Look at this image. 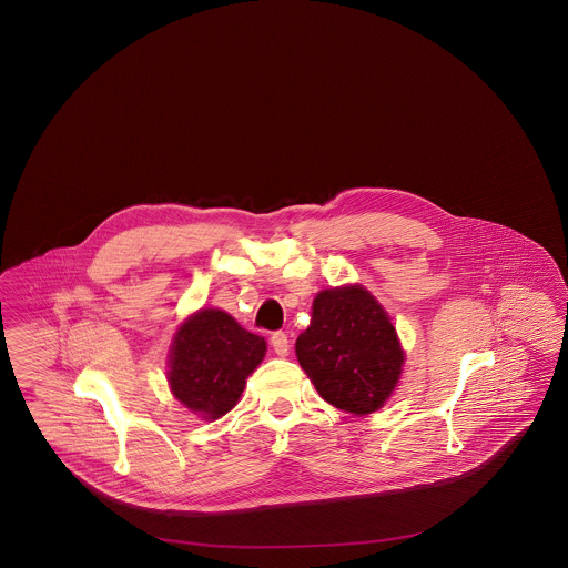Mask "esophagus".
<instances>
[{
    "label": "esophagus",
    "mask_w": 568,
    "mask_h": 568,
    "mask_svg": "<svg viewBox=\"0 0 568 568\" xmlns=\"http://www.w3.org/2000/svg\"><path fill=\"white\" fill-rule=\"evenodd\" d=\"M271 345L274 353L281 357H285L290 353V338L285 332H274L271 336Z\"/></svg>",
    "instance_id": "34e87169"
}]
</instances>
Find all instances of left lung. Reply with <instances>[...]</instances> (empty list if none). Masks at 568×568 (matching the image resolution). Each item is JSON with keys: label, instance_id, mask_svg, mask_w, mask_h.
<instances>
[{"label": "left lung", "instance_id": "8db88e82", "mask_svg": "<svg viewBox=\"0 0 568 568\" xmlns=\"http://www.w3.org/2000/svg\"><path fill=\"white\" fill-rule=\"evenodd\" d=\"M296 355L325 403L357 417L385 405L405 364L389 315L362 285L317 294Z\"/></svg>", "mask_w": 568, "mask_h": 568}]
</instances>
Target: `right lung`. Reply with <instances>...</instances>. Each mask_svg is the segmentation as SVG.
<instances>
[{
  "label": "right lung",
  "instance_id": "obj_1",
  "mask_svg": "<svg viewBox=\"0 0 568 568\" xmlns=\"http://www.w3.org/2000/svg\"><path fill=\"white\" fill-rule=\"evenodd\" d=\"M266 355V341L219 308H202L179 327L170 347L168 383L176 400L202 419H219L243 394Z\"/></svg>",
  "mask_w": 568,
  "mask_h": 568
}]
</instances>
